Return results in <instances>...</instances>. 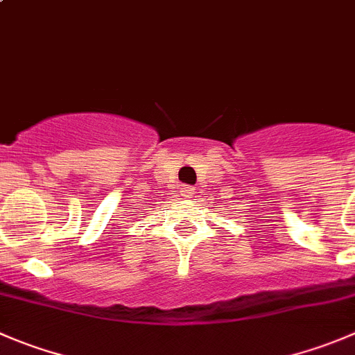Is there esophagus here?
<instances>
[{
	"label": "esophagus",
	"instance_id": "esophagus-1",
	"mask_svg": "<svg viewBox=\"0 0 355 355\" xmlns=\"http://www.w3.org/2000/svg\"><path fill=\"white\" fill-rule=\"evenodd\" d=\"M181 195H183V197H187V198H191L193 197V188H190V187H183L181 188Z\"/></svg>",
	"mask_w": 355,
	"mask_h": 355
}]
</instances>
